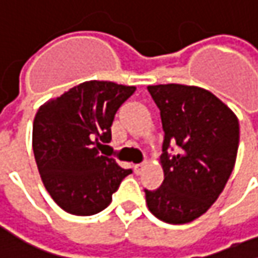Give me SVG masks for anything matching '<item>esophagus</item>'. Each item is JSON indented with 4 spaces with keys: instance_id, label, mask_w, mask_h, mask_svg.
I'll return each instance as SVG.
<instances>
[{
    "instance_id": "esophagus-1",
    "label": "esophagus",
    "mask_w": 258,
    "mask_h": 258,
    "mask_svg": "<svg viewBox=\"0 0 258 258\" xmlns=\"http://www.w3.org/2000/svg\"><path fill=\"white\" fill-rule=\"evenodd\" d=\"M145 164H147V163H139V164H135V166H134V170H135V173H137V175H141V173H142V170H144Z\"/></svg>"
}]
</instances>
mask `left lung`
Instances as JSON below:
<instances>
[{
    "label": "left lung",
    "mask_w": 258,
    "mask_h": 258,
    "mask_svg": "<svg viewBox=\"0 0 258 258\" xmlns=\"http://www.w3.org/2000/svg\"><path fill=\"white\" fill-rule=\"evenodd\" d=\"M148 92L161 116L164 141L160 163L164 180L145 191L157 219L183 225L203 216L222 194L235 166L239 123L210 91L179 83L153 85ZM173 145L176 153L168 148Z\"/></svg>",
    "instance_id": "left-lung-1"
}]
</instances>
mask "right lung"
Masks as SVG:
<instances>
[{"mask_svg": "<svg viewBox=\"0 0 258 258\" xmlns=\"http://www.w3.org/2000/svg\"><path fill=\"white\" fill-rule=\"evenodd\" d=\"M135 86L83 82L39 107L32 131L35 161L46 191L70 214L104 210L120 182L132 173L100 153L111 141V124Z\"/></svg>", "mask_w": 258, "mask_h": 258, "instance_id": "add662e5", "label": "right lung"}]
</instances>
